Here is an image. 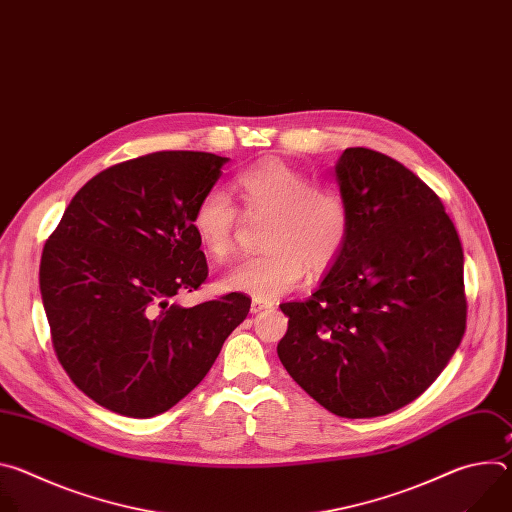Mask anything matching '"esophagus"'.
Segmentation results:
<instances>
[{
  "label": "esophagus",
  "instance_id": "34e87169",
  "mask_svg": "<svg viewBox=\"0 0 512 512\" xmlns=\"http://www.w3.org/2000/svg\"><path fill=\"white\" fill-rule=\"evenodd\" d=\"M273 306L269 302H261V300H253L251 302V314H259L263 310H271Z\"/></svg>",
  "mask_w": 512,
  "mask_h": 512
}]
</instances>
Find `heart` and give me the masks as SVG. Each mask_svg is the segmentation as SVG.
Returning <instances> with one entry per match:
<instances>
[{
    "label": "heart",
    "instance_id": "heart-1",
    "mask_svg": "<svg viewBox=\"0 0 512 512\" xmlns=\"http://www.w3.org/2000/svg\"><path fill=\"white\" fill-rule=\"evenodd\" d=\"M249 214H267L263 253L233 265L223 285L269 302L294 289L310 273H326L344 253L352 233V212L346 198L316 186L306 172L279 160H265L243 170L231 184ZM237 208L229 194L206 192L194 206L192 231L212 259L233 249Z\"/></svg>",
    "mask_w": 512,
    "mask_h": 512
}]
</instances>
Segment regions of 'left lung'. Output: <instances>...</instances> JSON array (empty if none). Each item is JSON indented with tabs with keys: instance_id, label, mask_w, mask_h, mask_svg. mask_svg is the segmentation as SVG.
Segmentation results:
<instances>
[{
	"instance_id": "8db88e82",
	"label": "left lung",
	"mask_w": 512,
	"mask_h": 512,
	"mask_svg": "<svg viewBox=\"0 0 512 512\" xmlns=\"http://www.w3.org/2000/svg\"><path fill=\"white\" fill-rule=\"evenodd\" d=\"M334 176L352 233L312 298L279 306L277 356L330 413L379 417L417 399L460 346L464 253L442 200L397 160L348 148Z\"/></svg>"
}]
</instances>
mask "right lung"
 Instances as JSON below:
<instances>
[{
    "label": "right lung",
    "instance_id": "1",
    "mask_svg": "<svg viewBox=\"0 0 512 512\" xmlns=\"http://www.w3.org/2000/svg\"><path fill=\"white\" fill-rule=\"evenodd\" d=\"M229 158L156 152L91 178L44 245L40 291L62 369L87 397L148 419L210 371L251 300L174 302L208 275L192 231L196 202Z\"/></svg>",
    "mask_w": 512,
    "mask_h": 512
}]
</instances>
